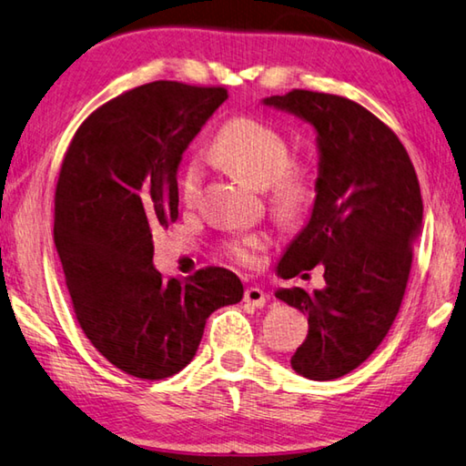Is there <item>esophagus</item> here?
Instances as JSON below:
<instances>
[{
  "label": "esophagus",
  "mask_w": 466,
  "mask_h": 466,
  "mask_svg": "<svg viewBox=\"0 0 466 466\" xmlns=\"http://www.w3.org/2000/svg\"><path fill=\"white\" fill-rule=\"evenodd\" d=\"M244 302L257 306V309H261L265 304V291L257 286H250L244 289Z\"/></svg>",
  "instance_id": "esophagus-1"
}]
</instances>
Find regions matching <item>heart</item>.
I'll return each instance as SVG.
<instances>
[{
	"mask_svg": "<svg viewBox=\"0 0 466 466\" xmlns=\"http://www.w3.org/2000/svg\"><path fill=\"white\" fill-rule=\"evenodd\" d=\"M211 156L236 175L265 187L267 203L283 222L309 214L317 199V170L310 162L289 160L288 139L263 121L238 116L226 123L211 144ZM201 188L203 168L191 162L180 177V199L187 208L197 205ZM269 242V234L261 230L236 232L224 240V255L242 267H257Z\"/></svg>",
	"mask_w": 466,
	"mask_h": 466,
	"instance_id": "obj_1",
	"label": "heart"
}]
</instances>
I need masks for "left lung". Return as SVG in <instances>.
<instances>
[{
  "instance_id": "1",
  "label": "left lung",
  "mask_w": 466,
  "mask_h": 466,
  "mask_svg": "<svg viewBox=\"0 0 466 466\" xmlns=\"http://www.w3.org/2000/svg\"><path fill=\"white\" fill-rule=\"evenodd\" d=\"M319 133L317 201L310 222L281 257L283 279L325 269V289H278L309 314V335L291 368L310 380H335L382 343L413 263L423 201L411 157L389 125L358 102L312 90L265 98Z\"/></svg>"
}]
</instances>
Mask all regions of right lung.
<instances>
[{
    "label": "right lung",
    "instance_id": "1",
    "mask_svg": "<svg viewBox=\"0 0 466 466\" xmlns=\"http://www.w3.org/2000/svg\"><path fill=\"white\" fill-rule=\"evenodd\" d=\"M226 98L224 86H137L94 110L63 157L53 236L76 319L141 380L180 372L209 314L244 294L224 267L167 281L152 265V234L178 218L180 157Z\"/></svg>",
    "mask_w": 466,
    "mask_h": 466
}]
</instances>
